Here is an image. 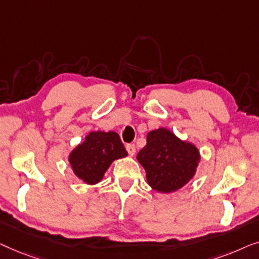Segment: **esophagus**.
<instances>
[{"instance_id": "34e87169", "label": "esophagus", "mask_w": 259, "mask_h": 259, "mask_svg": "<svg viewBox=\"0 0 259 259\" xmlns=\"http://www.w3.org/2000/svg\"><path fill=\"white\" fill-rule=\"evenodd\" d=\"M126 151L129 152L130 156H134L136 154V147H135V144H126Z\"/></svg>"}]
</instances>
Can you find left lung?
<instances>
[{"mask_svg": "<svg viewBox=\"0 0 259 259\" xmlns=\"http://www.w3.org/2000/svg\"><path fill=\"white\" fill-rule=\"evenodd\" d=\"M137 161L147 172L148 184L157 192L170 194L194 178L201 154L194 143L158 128L147 135V144L137 154Z\"/></svg>", "mask_w": 259, "mask_h": 259, "instance_id": "8db88e82", "label": "left lung"}]
</instances>
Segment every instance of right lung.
Instances as JSON below:
<instances>
[{"label": "right lung", "instance_id": "add662e5", "mask_svg": "<svg viewBox=\"0 0 259 259\" xmlns=\"http://www.w3.org/2000/svg\"><path fill=\"white\" fill-rule=\"evenodd\" d=\"M124 145L115 131H90L82 143L68 155L75 176L85 184L94 185L103 180L105 171L116 159L126 157Z\"/></svg>", "mask_w": 259, "mask_h": 259}]
</instances>
